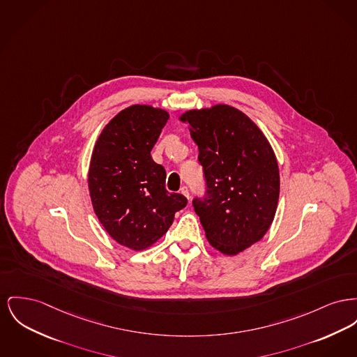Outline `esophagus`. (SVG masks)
Listing matches in <instances>:
<instances>
[{
    "mask_svg": "<svg viewBox=\"0 0 357 357\" xmlns=\"http://www.w3.org/2000/svg\"><path fill=\"white\" fill-rule=\"evenodd\" d=\"M181 194H183L188 199H190L189 189H188V188H182V189H181Z\"/></svg>",
    "mask_w": 357,
    "mask_h": 357,
    "instance_id": "34e87169",
    "label": "esophagus"
}]
</instances>
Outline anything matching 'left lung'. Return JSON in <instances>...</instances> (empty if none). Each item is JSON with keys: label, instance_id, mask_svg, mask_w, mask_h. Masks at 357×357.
Here are the masks:
<instances>
[{"label": "left lung", "instance_id": "1", "mask_svg": "<svg viewBox=\"0 0 357 357\" xmlns=\"http://www.w3.org/2000/svg\"><path fill=\"white\" fill-rule=\"evenodd\" d=\"M199 149L208 192L194 199L206 238L236 256L260 241L273 224L280 178L273 147L260 128L231 105L191 109L179 116Z\"/></svg>", "mask_w": 357, "mask_h": 357}]
</instances>
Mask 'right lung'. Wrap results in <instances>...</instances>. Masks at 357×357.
<instances>
[{"label":"right lung","mask_w":357,"mask_h":357,"mask_svg":"<svg viewBox=\"0 0 357 357\" xmlns=\"http://www.w3.org/2000/svg\"><path fill=\"white\" fill-rule=\"evenodd\" d=\"M167 110L128 106L102 129L91 153L87 185L91 205L109 236L132 251L152 247L188 199L166 190V171L151 151Z\"/></svg>","instance_id":"right-lung-1"}]
</instances>
